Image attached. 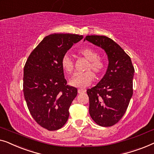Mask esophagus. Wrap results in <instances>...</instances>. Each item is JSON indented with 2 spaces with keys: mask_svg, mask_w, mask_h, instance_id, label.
<instances>
[{
  "mask_svg": "<svg viewBox=\"0 0 154 154\" xmlns=\"http://www.w3.org/2000/svg\"><path fill=\"white\" fill-rule=\"evenodd\" d=\"M77 92L78 94H83V93H85V91L84 89H78Z\"/></svg>",
  "mask_w": 154,
  "mask_h": 154,
  "instance_id": "34e87169",
  "label": "esophagus"
}]
</instances>
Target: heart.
<instances>
[{
	"label": "heart",
	"instance_id": "1",
	"mask_svg": "<svg viewBox=\"0 0 154 154\" xmlns=\"http://www.w3.org/2000/svg\"><path fill=\"white\" fill-rule=\"evenodd\" d=\"M78 53L89 60L86 68L87 72L75 74L70 80V84L75 87L85 88L89 86L94 80V75L89 70H92L98 75H100L105 70V63L103 59L98 58V53L92 48H83L79 50ZM60 64L67 74H72L74 71V62L70 55L65 54L63 56Z\"/></svg>",
	"mask_w": 154,
	"mask_h": 154
}]
</instances>
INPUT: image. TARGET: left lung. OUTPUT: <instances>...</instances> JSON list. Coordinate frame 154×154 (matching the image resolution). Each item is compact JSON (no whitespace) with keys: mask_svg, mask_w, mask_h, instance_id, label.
<instances>
[{"mask_svg":"<svg viewBox=\"0 0 154 154\" xmlns=\"http://www.w3.org/2000/svg\"><path fill=\"white\" fill-rule=\"evenodd\" d=\"M85 40L104 49L109 61L104 77L96 86L86 91L90 116L100 126H112L123 117L128 107L133 96L135 69L130 56L112 39L87 35Z\"/></svg>","mask_w":154,"mask_h":154,"instance_id":"1","label":"left lung"}]
</instances>
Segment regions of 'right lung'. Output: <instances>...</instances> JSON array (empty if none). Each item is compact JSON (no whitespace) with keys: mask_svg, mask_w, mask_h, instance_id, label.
<instances>
[{"mask_svg":"<svg viewBox=\"0 0 154 154\" xmlns=\"http://www.w3.org/2000/svg\"><path fill=\"white\" fill-rule=\"evenodd\" d=\"M83 35L54 33L39 43L23 68V95L33 118L48 131L66 124L77 89L66 85L60 60Z\"/></svg>","mask_w":154,"mask_h":154,"instance_id":"right-lung-1","label":"right lung"}]
</instances>
